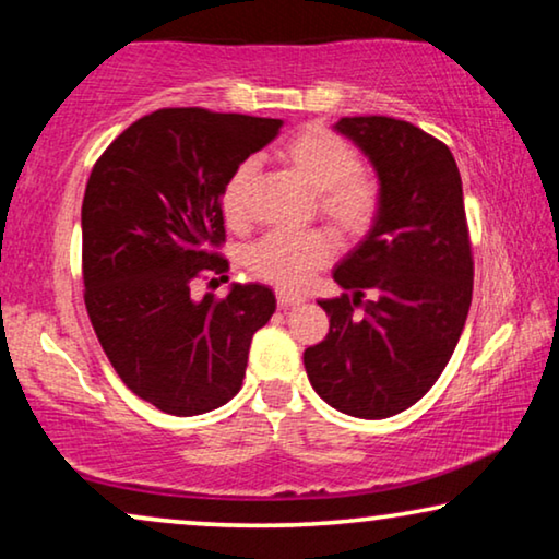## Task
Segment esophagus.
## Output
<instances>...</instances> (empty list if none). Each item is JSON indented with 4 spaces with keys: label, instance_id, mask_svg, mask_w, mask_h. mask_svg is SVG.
<instances>
[{
    "label": "esophagus",
    "instance_id": "34e87169",
    "mask_svg": "<svg viewBox=\"0 0 559 559\" xmlns=\"http://www.w3.org/2000/svg\"><path fill=\"white\" fill-rule=\"evenodd\" d=\"M277 302H280L282 310H289V308H295V305H302L305 297L297 295V293H282V289H280Z\"/></svg>",
    "mask_w": 559,
    "mask_h": 559
}]
</instances>
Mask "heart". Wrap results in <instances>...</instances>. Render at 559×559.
<instances>
[{"mask_svg":"<svg viewBox=\"0 0 559 559\" xmlns=\"http://www.w3.org/2000/svg\"><path fill=\"white\" fill-rule=\"evenodd\" d=\"M282 165H287L310 190H316L318 213L331 221L335 231L356 239L373 226L381 209L379 182L361 170V157L354 144L323 124H308L282 140L274 150ZM254 163H241L228 175L221 211L228 226L247 221V195ZM333 239L325 231L266 234L247 251V270L259 280L272 282L280 289H297L312 272L333 259Z\"/></svg>","mask_w":559,"mask_h":559,"instance_id":"1","label":"heart"}]
</instances>
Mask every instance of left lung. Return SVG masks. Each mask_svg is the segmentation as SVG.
<instances>
[{
  "mask_svg": "<svg viewBox=\"0 0 559 559\" xmlns=\"http://www.w3.org/2000/svg\"><path fill=\"white\" fill-rule=\"evenodd\" d=\"M335 129L371 159L381 209L333 270L346 293L318 302L331 331L302 361L320 400L343 415L384 419L430 392L468 318L473 254L463 182L448 144L409 121L343 117ZM366 292L371 301L362 300Z\"/></svg>",
  "mask_w": 559,
  "mask_h": 559,
  "instance_id": "obj_1",
  "label": "left lung"
}]
</instances>
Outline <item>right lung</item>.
I'll return each mask as SVG.
<instances>
[{
  "mask_svg": "<svg viewBox=\"0 0 559 559\" xmlns=\"http://www.w3.org/2000/svg\"><path fill=\"white\" fill-rule=\"evenodd\" d=\"M280 127L159 109L127 127L91 170L81 209L91 325L119 379L167 415H203L239 394L251 338L277 308L264 285H231L221 300H195L190 287L228 270L216 251L226 241L221 193Z\"/></svg>",
  "mask_w": 559,
  "mask_h": 559,
  "instance_id": "add662e5",
  "label": "right lung"
}]
</instances>
